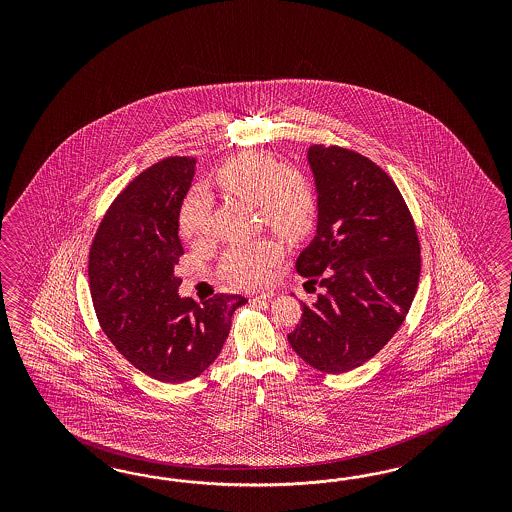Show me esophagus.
I'll use <instances>...</instances> for the list:
<instances>
[{
  "label": "esophagus",
  "mask_w": 512,
  "mask_h": 512,
  "mask_svg": "<svg viewBox=\"0 0 512 512\" xmlns=\"http://www.w3.org/2000/svg\"><path fill=\"white\" fill-rule=\"evenodd\" d=\"M272 296H276L274 291H264V293H259V295H251V300H253V302H259V300H270Z\"/></svg>",
  "instance_id": "obj_1"
}]
</instances>
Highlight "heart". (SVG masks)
<instances>
[{"label":"heart","mask_w":512,"mask_h":512,"mask_svg":"<svg viewBox=\"0 0 512 512\" xmlns=\"http://www.w3.org/2000/svg\"><path fill=\"white\" fill-rule=\"evenodd\" d=\"M217 186L231 197L259 208L266 227L285 238H296L310 229L315 216V193L295 172L285 171L272 157L244 154L227 161L216 172ZM178 233L199 244L210 233V201L202 193L187 195L178 212ZM274 240L238 242L225 251L219 274L236 287L264 285L281 259Z\"/></svg>","instance_id":"b5f03b06"}]
</instances>
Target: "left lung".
Returning a JSON list of instances; mask_svg holds the SVG:
<instances>
[{"mask_svg":"<svg viewBox=\"0 0 512 512\" xmlns=\"http://www.w3.org/2000/svg\"><path fill=\"white\" fill-rule=\"evenodd\" d=\"M308 163L317 231L296 270L325 291L302 304L287 340L315 370L349 372L402 326L419 287V238L402 193L368 157L313 144Z\"/></svg>","mask_w":512,"mask_h":512,"instance_id":"1","label":"left lung"}]
</instances>
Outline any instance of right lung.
<instances>
[{
    "instance_id": "right-lung-1",
    "label": "right lung",
    "mask_w": 512,
    "mask_h": 512,
    "mask_svg": "<svg viewBox=\"0 0 512 512\" xmlns=\"http://www.w3.org/2000/svg\"><path fill=\"white\" fill-rule=\"evenodd\" d=\"M195 157H167L110 204L90 249V291L99 325L137 370L163 383L201 375L221 353L234 310L248 300L182 298L174 266L184 255L178 212Z\"/></svg>"
}]
</instances>
